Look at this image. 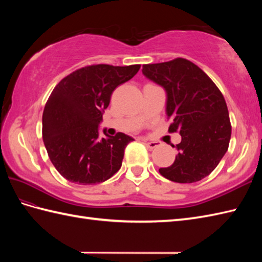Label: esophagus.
<instances>
[{"instance_id": "esophagus-1", "label": "esophagus", "mask_w": 262, "mask_h": 262, "mask_svg": "<svg viewBox=\"0 0 262 262\" xmlns=\"http://www.w3.org/2000/svg\"><path fill=\"white\" fill-rule=\"evenodd\" d=\"M145 145H146L148 148L153 149V148L159 146V143H158V142H145Z\"/></svg>"}]
</instances>
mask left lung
I'll use <instances>...</instances> for the list:
<instances>
[{
  "label": "left lung",
  "mask_w": 262,
  "mask_h": 262,
  "mask_svg": "<svg viewBox=\"0 0 262 262\" xmlns=\"http://www.w3.org/2000/svg\"><path fill=\"white\" fill-rule=\"evenodd\" d=\"M143 74L164 89L169 132H179L174 162L159 172L166 179L192 183L211 173L229 148L231 122L223 94L208 75L185 58L143 65Z\"/></svg>",
  "instance_id": "1"
}]
</instances>
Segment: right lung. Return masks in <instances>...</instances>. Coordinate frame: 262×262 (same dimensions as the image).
<instances>
[{
	"instance_id": "obj_1",
	"label": "right lung",
	"mask_w": 262,
	"mask_h": 262,
	"mask_svg": "<svg viewBox=\"0 0 262 262\" xmlns=\"http://www.w3.org/2000/svg\"><path fill=\"white\" fill-rule=\"evenodd\" d=\"M141 65H91L60 81L42 114V140L48 157L66 180L96 185L120 169L134 138L124 133L99 137V125L115 89L129 81Z\"/></svg>"
}]
</instances>
